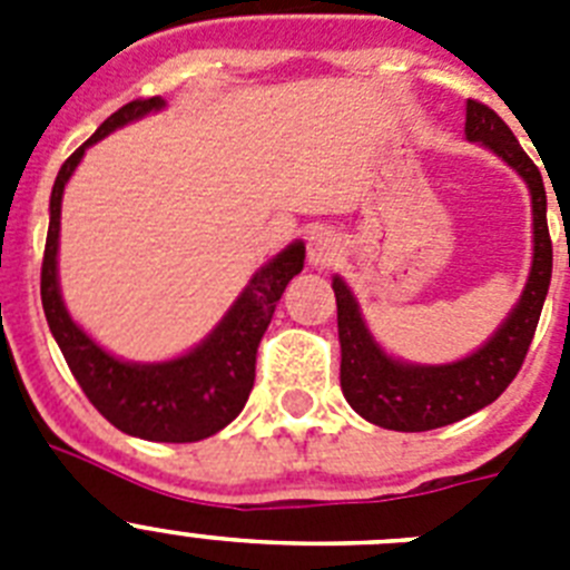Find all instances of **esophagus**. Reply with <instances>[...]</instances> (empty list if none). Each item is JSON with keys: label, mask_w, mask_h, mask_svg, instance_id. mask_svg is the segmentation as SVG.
<instances>
[{"label": "esophagus", "mask_w": 570, "mask_h": 570, "mask_svg": "<svg viewBox=\"0 0 570 570\" xmlns=\"http://www.w3.org/2000/svg\"><path fill=\"white\" fill-rule=\"evenodd\" d=\"M342 256V239L331 228H314L308 234V262L316 268H328Z\"/></svg>", "instance_id": "obj_1"}]
</instances>
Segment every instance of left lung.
<instances>
[{"mask_svg": "<svg viewBox=\"0 0 570 570\" xmlns=\"http://www.w3.org/2000/svg\"><path fill=\"white\" fill-rule=\"evenodd\" d=\"M465 136L471 142H482L493 154L502 156V163L511 165L531 190V274H528L520 302L513 305L500 328L493 331L491 340L465 360L448 362V365H411V362L387 356L367 331L356 296L351 294L342 276H334L336 325H340L342 345V394L362 420L387 428V431H431V428L465 420L480 407L491 405L511 385L513 376L520 374L542 305H546L548 285H551L553 248L551 234H548V199L540 168L520 148L517 136L500 116L476 99H468Z\"/></svg>", "mask_w": 570, "mask_h": 570, "instance_id": "8db88e82", "label": "left lung"}]
</instances>
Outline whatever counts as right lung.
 Instances as JSON below:
<instances>
[{
  "label": "right lung",
  "instance_id": "right-lung-1",
  "mask_svg": "<svg viewBox=\"0 0 570 570\" xmlns=\"http://www.w3.org/2000/svg\"><path fill=\"white\" fill-rule=\"evenodd\" d=\"M165 99H134L110 114L88 142L79 145L59 168L50 190V225L42 259V308L70 374L77 376L94 407L114 428L150 442H199L239 416L256 376V347L268 331L276 302L305 265L299 239L262 265L230 305L223 322L194 351L168 362H125L108 354L70 320L59 294L57 254L62 194L85 148L122 125L163 110Z\"/></svg>",
  "mask_w": 570,
  "mask_h": 570
}]
</instances>
